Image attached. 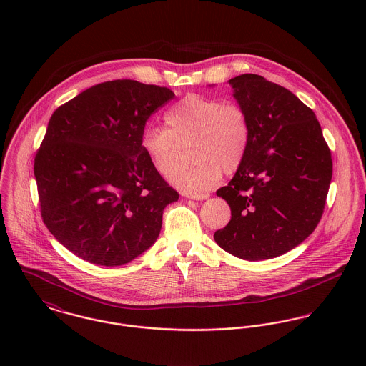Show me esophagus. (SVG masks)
I'll use <instances>...</instances> for the list:
<instances>
[{
    "instance_id": "obj_1",
    "label": "esophagus",
    "mask_w": 366,
    "mask_h": 366,
    "mask_svg": "<svg viewBox=\"0 0 366 366\" xmlns=\"http://www.w3.org/2000/svg\"><path fill=\"white\" fill-rule=\"evenodd\" d=\"M209 193H204V194H200V196H189V199H193V200H204V199H209Z\"/></svg>"
}]
</instances>
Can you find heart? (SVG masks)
I'll list each match as a JSON object with an SVG mask.
<instances>
[{"instance_id":"obj_1","label":"heart","mask_w":366,"mask_h":366,"mask_svg":"<svg viewBox=\"0 0 366 366\" xmlns=\"http://www.w3.org/2000/svg\"><path fill=\"white\" fill-rule=\"evenodd\" d=\"M164 125L145 128L141 148L157 173L170 177L180 164V148L192 147L190 157L197 163L172 179L190 196L207 193L222 170L235 172L247 157L252 134L244 105L200 94L186 96L172 105L164 114Z\"/></svg>"}]
</instances>
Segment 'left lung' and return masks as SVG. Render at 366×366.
Returning <instances> with one entry per match:
<instances>
[{
  "instance_id": "left-lung-1",
  "label": "left lung",
  "mask_w": 366,
  "mask_h": 366,
  "mask_svg": "<svg viewBox=\"0 0 366 366\" xmlns=\"http://www.w3.org/2000/svg\"><path fill=\"white\" fill-rule=\"evenodd\" d=\"M251 118V142L231 182L217 190L231 221L215 231L228 254L262 261L302 244L324 212L332 159L312 108L258 74L228 80Z\"/></svg>"
}]
</instances>
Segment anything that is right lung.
Returning <instances> with one entry per match:
<instances>
[{"label":"right lung","instance_id":"1","mask_svg":"<svg viewBox=\"0 0 366 366\" xmlns=\"http://www.w3.org/2000/svg\"><path fill=\"white\" fill-rule=\"evenodd\" d=\"M173 97L167 87L112 80L53 112L34 173L45 225L76 257L119 266L155 244L179 193L144 154L141 135Z\"/></svg>","mask_w":366,"mask_h":366}]
</instances>
